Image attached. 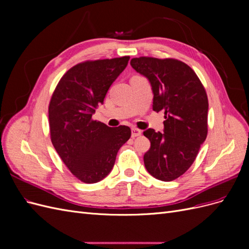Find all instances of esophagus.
<instances>
[{
    "label": "esophagus",
    "instance_id": "34e87169",
    "mask_svg": "<svg viewBox=\"0 0 249 249\" xmlns=\"http://www.w3.org/2000/svg\"><path fill=\"white\" fill-rule=\"evenodd\" d=\"M142 134V132L139 129H136V127H132V137H138Z\"/></svg>",
    "mask_w": 249,
    "mask_h": 249
}]
</instances>
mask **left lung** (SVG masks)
<instances>
[{"instance_id": "obj_1", "label": "left lung", "mask_w": 249, "mask_h": 249, "mask_svg": "<svg viewBox=\"0 0 249 249\" xmlns=\"http://www.w3.org/2000/svg\"><path fill=\"white\" fill-rule=\"evenodd\" d=\"M133 69L150 83L153 110L164 111L163 133L143 135L150 148L143 160L154 178L170 182L189 169L208 134V96L196 73L176 59L133 58Z\"/></svg>"}]
</instances>
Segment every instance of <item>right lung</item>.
Returning <instances> with one entry per match:
<instances>
[{
    "instance_id": "1",
    "label": "right lung",
    "mask_w": 249,
    "mask_h": 249,
    "mask_svg": "<svg viewBox=\"0 0 249 249\" xmlns=\"http://www.w3.org/2000/svg\"><path fill=\"white\" fill-rule=\"evenodd\" d=\"M130 57L79 63L59 81L49 106L51 140L72 175L93 184L114 166L119 148L131 137L126 125L110 127L92 119Z\"/></svg>"
}]
</instances>
